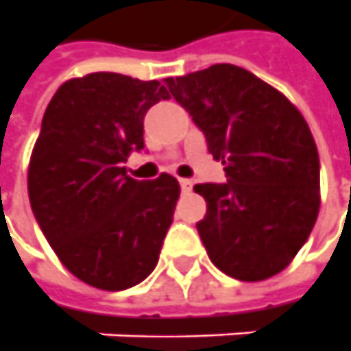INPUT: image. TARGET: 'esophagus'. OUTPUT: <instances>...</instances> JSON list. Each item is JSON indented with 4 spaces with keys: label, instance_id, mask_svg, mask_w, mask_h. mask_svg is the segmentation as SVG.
<instances>
[{
    "label": "esophagus",
    "instance_id": "1",
    "mask_svg": "<svg viewBox=\"0 0 351 351\" xmlns=\"http://www.w3.org/2000/svg\"><path fill=\"white\" fill-rule=\"evenodd\" d=\"M180 187L183 193H189L193 189V181L191 180H180Z\"/></svg>",
    "mask_w": 351,
    "mask_h": 351
}]
</instances>
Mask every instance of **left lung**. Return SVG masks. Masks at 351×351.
<instances>
[{"mask_svg":"<svg viewBox=\"0 0 351 351\" xmlns=\"http://www.w3.org/2000/svg\"><path fill=\"white\" fill-rule=\"evenodd\" d=\"M164 82L226 166V183L193 187L206 201L197 230L214 267L243 282L278 274L307 241L321 204L307 121L284 94L232 63Z\"/></svg>","mask_w":351,"mask_h":351,"instance_id":"left-lung-1","label":"left lung"}]
</instances>
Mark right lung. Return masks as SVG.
Instances as JSON below:
<instances>
[{"label": "right lung", "mask_w": 351, "mask_h": 351, "mask_svg": "<svg viewBox=\"0 0 351 351\" xmlns=\"http://www.w3.org/2000/svg\"><path fill=\"white\" fill-rule=\"evenodd\" d=\"M166 98L158 81L90 73L63 82L46 108L28 199L63 267L94 288L127 290L158 263L180 183L133 180L123 162L145 148V114Z\"/></svg>", "instance_id": "add662e5"}]
</instances>
